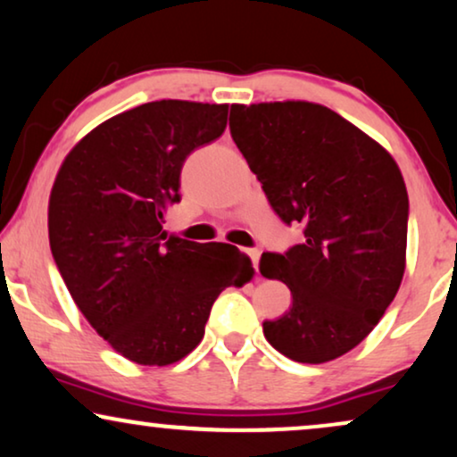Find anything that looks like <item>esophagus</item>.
I'll return each instance as SVG.
<instances>
[{
	"label": "esophagus",
	"mask_w": 457,
	"mask_h": 457,
	"mask_svg": "<svg viewBox=\"0 0 457 457\" xmlns=\"http://www.w3.org/2000/svg\"><path fill=\"white\" fill-rule=\"evenodd\" d=\"M246 254H248V257H251L254 270H259V259H261V251H259V248H248Z\"/></svg>",
	"instance_id": "obj_1"
}]
</instances>
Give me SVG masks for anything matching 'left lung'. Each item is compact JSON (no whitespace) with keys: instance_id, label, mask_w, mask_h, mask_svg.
Returning a JSON list of instances; mask_svg holds the SVG:
<instances>
[{"instance_id":"8db88e82","label":"left lung","mask_w":457,"mask_h":457,"mask_svg":"<svg viewBox=\"0 0 457 457\" xmlns=\"http://www.w3.org/2000/svg\"><path fill=\"white\" fill-rule=\"evenodd\" d=\"M229 131L273 212L305 236L261 257V276L292 295L282 318L263 321L265 338L295 361L337 360L374 330L403 279L410 200L397 162L312 102L234 104Z\"/></svg>"}]
</instances>
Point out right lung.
Wrapping results in <instances>:
<instances>
[{"label": "right lung", "mask_w": 457, "mask_h": 457, "mask_svg": "<svg viewBox=\"0 0 457 457\" xmlns=\"http://www.w3.org/2000/svg\"><path fill=\"white\" fill-rule=\"evenodd\" d=\"M228 125V104L148 102L104 120L64 158L47 211L52 257L79 312L139 366L196 349L212 303L254 276L232 245L165 236L186 158Z\"/></svg>", "instance_id": "add662e5"}]
</instances>
